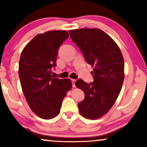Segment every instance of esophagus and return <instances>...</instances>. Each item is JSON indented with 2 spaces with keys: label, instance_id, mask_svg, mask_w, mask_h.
I'll list each match as a JSON object with an SVG mask.
<instances>
[{
  "label": "esophagus",
  "instance_id": "esophagus-1",
  "mask_svg": "<svg viewBox=\"0 0 147 147\" xmlns=\"http://www.w3.org/2000/svg\"><path fill=\"white\" fill-rule=\"evenodd\" d=\"M72 81V86L75 87V82H76V79H71Z\"/></svg>",
  "mask_w": 147,
  "mask_h": 147
}]
</instances>
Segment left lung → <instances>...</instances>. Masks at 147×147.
<instances>
[{"label":"left lung","instance_id":"obj_1","mask_svg":"<svg viewBox=\"0 0 147 147\" xmlns=\"http://www.w3.org/2000/svg\"><path fill=\"white\" fill-rule=\"evenodd\" d=\"M69 33L87 63L93 67V82L88 84L79 79L75 83L85 94L78 104L79 111L87 119H99L109 112L121 91L124 79L122 54L114 40L102 30L82 28Z\"/></svg>","mask_w":147,"mask_h":147}]
</instances>
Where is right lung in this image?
I'll return each mask as SVG.
<instances>
[{
	"mask_svg": "<svg viewBox=\"0 0 147 147\" xmlns=\"http://www.w3.org/2000/svg\"><path fill=\"white\" fill-rule=\"evenodd\" d=\"M68 36L65 30L38 34L21 52L18 75L22 90L31 110L42 119L58 115L62 101L72 88L70 79L51 75V69L56 65L59 47Z\"/></svg>",
	"mask_w": 147,
	"mask_h": 147,
	"instance_id": "obj_1",
	"label": "right lung"
}]
</instances>
